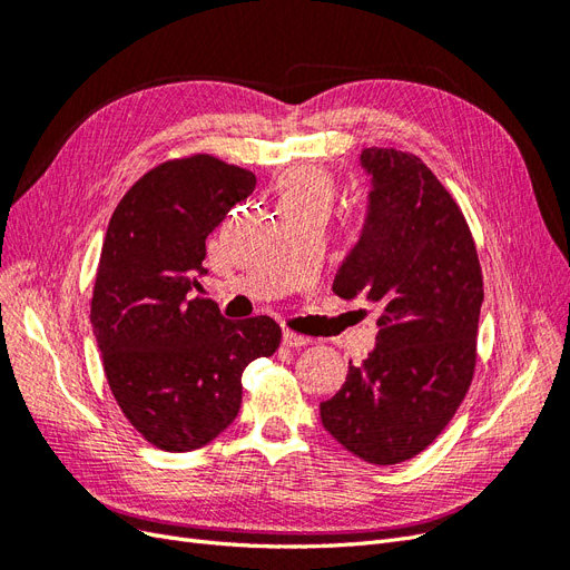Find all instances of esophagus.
I'll use <instances>...</instances> for the list:
<instances>
[{
    "label": "esophagus",
    "mask_w": 570,
    "mask_h": 570,
    "mask_svg": "<svg viewBox=\"0 0 570 570\" xmlns=\"http://www.w3.org/2000/svg\"><path fill=\"white\" fill-rule=\"evenodd\" d=\"M308 342H312V340L304 337V335L292 333V331H285V333H283V344H285V347H289V350H299V347H306Z\"/></svg>",
    "instance_id": "esophagus-1"
}]
</instances>
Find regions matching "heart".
Segmentation results:
<instances>
[{"label": "heart", "mask_w": 570, "mask_h": 570, "mask_svg": "<svg viewBox=\"0 0 570 570\" xmlns=\"http://www.w3.org/2000/svg\"><path fill=\"white\" fill-rule=\"evenodd\" d=\"M278 189V204L283 206H299V204H318L325 206L333 199V183L325 170L314 166H292L278 176L275 183Z\"/></svg>", "instance_id": "obj_1"}]
</instances>
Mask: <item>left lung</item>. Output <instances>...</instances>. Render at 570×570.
Masks as SVG:
<instances>
[{
    "mask_svg": "<svg viewBox=\"0 0 570 570\" xmlns=\"http://www.w3.org/2000/svg\"><path fill=\"white\" fill-rule=\"evenodd\" d=\"M368 209L333 292L377 308L375 350L321 402V423L375 465L423 452L475 371L482 273L459 204L416 154L368 147Z\"/></svg>",
    "mask_w": 570,
    "mask_h": 570,
    "instance_id": "8db88e82",
    "label": "left lung"
}]
</instances>
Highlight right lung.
<instances>
[{"label": "right lung", "instance_id": "1", "mask_svg": "<svg viewBox=\"0 0 570 570\" xmlns=\"http://www.w3.org/2000/svg\"><path fill=\"white\" fill-rule=\"evenodd\" d=\"M256 176L209 154L151 168L118 202L92 292V333L120 411L149 444L193 452L243 404V371L281 344L268 316L228 321L204 297L206 237Z\"/></svg>", "mask_w": 570, "mask_h": 570}]
</instances>
